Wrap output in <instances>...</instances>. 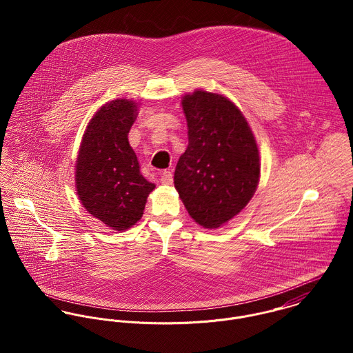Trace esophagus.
<instances>
[{"label": "esophagus", "mask_w": 353, "mask_h": 353, "mask_svg": "<svg viewBox=\"0 0 353 353\" xmlns=\"http://www.w3.org/2000/svg\"><path fill=\"white\" fill-rule=\"evenodd\" d=\"M160 182L163 185H172V172L171 171H161V176H160Z\"/></svg>", "instance_id": "34e87169"}]
</instances>
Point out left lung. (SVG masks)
Here are the masks:
<instances>
[{
  "label": "left lung",
  "instance_id": "8db88e82",
  "mask_svg": "<svg viewBox=\"0 0 353 353\" xmlns=\"http://www.w3.org/2000/svg\"><path fill=\"white\" fill-rule=\"evenodd\" d=\"M189 144L174 185L190 217L214 230L239 214L256 190L259 151L252 128L234 101L196 90L182 97Z\"/></svg>",
  "mask_w": 353,
  "mask_h": 353
}]
</instances>
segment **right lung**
Returning a JSON list of instances; mask_svg holds the SVG:
<instances>
[{
    "label": "right lung",
    "mask_w": 353,
    "mask_h": 353,
    "mask_svg": "<svg viewBox=\"0 0 353 353\" xmlns=\"http://www.w3.org/2000/svg\"><path fill=\"white\" fill-rule=\"evenodd\" d=\"M139 104L118 98L98 108L85 128L74 164L80 201L90 214L119 232L140 221L156 188L140 172L128 140Z\"/></svg>",
    "instance_id": "right-lung-1"
}]
</instances>
